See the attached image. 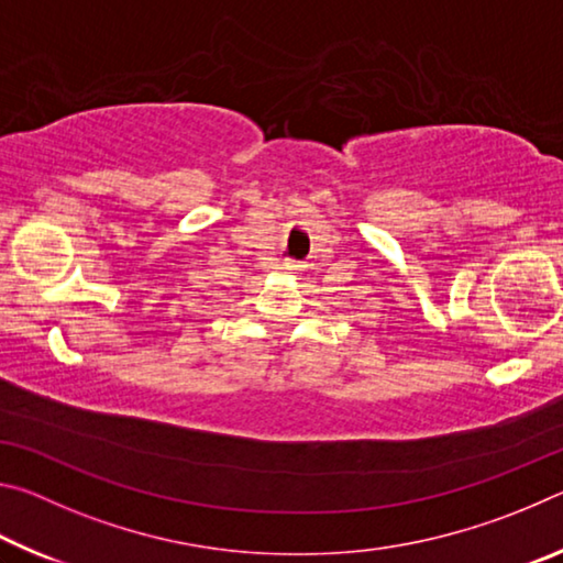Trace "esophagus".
Here are the masks:
<instances>
[{
  "mask_svg": "<svg viewBox=\"0 0 563 563\" xmlns=\"http://www.w3.org/2000/svg\"><path fill=\"white\" fill-rule=\"evenodd\" d=\"M288 271H292V265H288Z\"/></svg>",
  "mask_w": 563,
  "mask_h": 563,
  "instance_id": "34e87169",
  "label": "esophagus"
}]
</instances>
